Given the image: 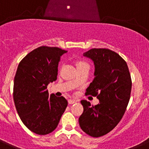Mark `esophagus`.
<instances>
[{"instance_id":"obj_1","label":"esophagus","mask_w":149,"mask_h":149,"mask_svg":"<svg viewBox=\"0 0 149 149\" xmlns=\"http://www.w3.org/2000/svg\"><path fill=\"white\" fill-rule=\"evenodd\" d=\"M68 102L69 104H72L76 103V102H77V101H76V100H74V99H68Z\"/></svg>"}]
</instances>
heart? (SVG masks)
I'll list each match as a JSON object with an SVG mask.
<instances>
[{"instance_id": "obj_1", "label": "heart", "mask_w": 149, "mask_h": 149, "mask_svg": "<svg viewBox=\"0 0 149 149\" xmlns=\"http://www.w3.org/2000/svg\"><path fill=\"white\" fill-rule=\"evenodd\" d=\"M76 67L77 68V71H82V70H89V65L87 62H86L84 60H78L76 61ZM74 84H77V81H74Z\"/></svg>"}]
</instances>
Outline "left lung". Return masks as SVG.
Returning a JSON list of instances; mask_svg holds the SVG:
<instances>
[{"instance_id":"left-lung-1","label":"left lung","mask_w":149,"mask_h":149,"mask_svg":"<svg viewBox=\"0 0 149 149\" xmlns=\"http://www.w3.org/2000/svg\"><path fill=\"white\" fill-rule=\"evenodd\" d=\"M94 63V79L85 94L97 97L95 106L86 100L81 101L84 112L79 125L93 137L108 134L125 114L131 95V74L127 63L119 54L107 48H93L84 54Z\"/></svg>"}]
</instances>
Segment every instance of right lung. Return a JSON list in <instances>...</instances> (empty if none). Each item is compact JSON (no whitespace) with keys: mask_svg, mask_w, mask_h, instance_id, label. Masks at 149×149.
Here are the masks:
<instances>
[{"mask_svg":"<svg viewBox=\"0 0 149 149\" xmlns=\"http://www.w3.org/2000/svg\"><path fill=\"white\" fill-rule=\"evenodd\" d=\"M66 52L57 47L41 46L18 64L13 86L15 108L24 125L39 135L54 131L68 105L64 97L49 95L47 89L56 80L60 56Z\"/></svg>","mask_w":149,"mask_h":149,"instance_id":"obj_1","label":"right lung"}]
</instances>
